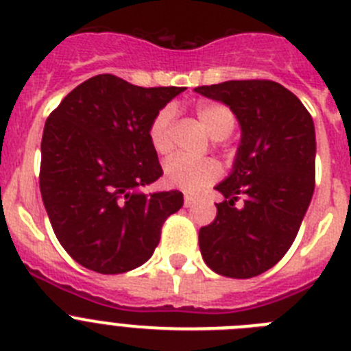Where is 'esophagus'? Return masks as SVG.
<instances>
[{"mask_svg": "<svg viewBox=\"0 0 351 351\" xmlns=\"http://www.w3.org/2000/svg\"><path fill=\"white\" fill-rule=\"evenodd\" d=\"M195 204V197L190 193H184V207H190Z\"/></svg>", "mask_w": 351, "mask_h": 351, "instance_id": "obj_1", "label": "esophagus"}]
</instances>
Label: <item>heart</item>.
I'll return each instance as SVG.
<instances>
[{"label":"heart","mask_w":351,"mask_h":351,"mask_svg":"<svg viewBox=\"0 0 351 351\" xmlns=\"http://www.w3.org/2000/svg\"><path fill=\"white\" fill-rule=\"evenodd\" d=\"M197 116L213 138H225L234 130V112L221 104H200L197 107ZM172 121L173 110L163 107L149 125V142L158 154H167L172 147ZM163 173L170 186L186 191H198L216 181L221 169L214 160L193 161L182 156H172L165 161Z\"/></svg>","instance_id":"obj_1"}]
</instances>
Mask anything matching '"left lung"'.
<instances>
[{"mask_svg":"<svg viewBox=\"0 0 351 351\" xmlns=\"http://www.w3.org/2000/svg\"><path fill=\"white\" fill-rule=\"evenodd\" d=\"M226 104L243 130L234 170L216 186L225 200L198 232L204 262L235 280L274 267L297 237L315 191V125L302 101L272 80L198 86ZM245 197L241 210L234 207Z\"/></svg>","mask_w":351,"mask_h":351,"instance_id":"left-lung-1","label":"left lung"}]
</instances>
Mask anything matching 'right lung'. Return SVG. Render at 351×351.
<instances>
[{
  "mask_svg": "<svg viewBox=\"0 0 351 351\" xmlns=\"http://www.w3.org/2000/svg\"><path fill=\"white\" fill-rule=\"evenodd\" d=\"M184 88H141L110 73L64 96L45 121L40 191L52 230L89 271L138 267L160 243L161 226L182 207L178 190L138 193L161 178L147 137L158 110Z\"/></svg>",
  "mask_w": 351,
  "mask_h": 351,
  "instance_id": "right-lung-1",
  "label": "right lung"
}]
</instances>
